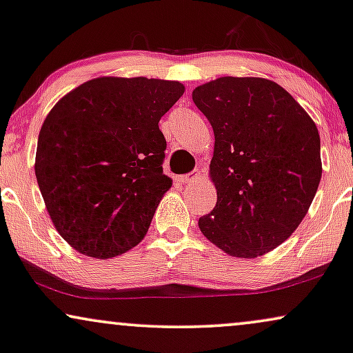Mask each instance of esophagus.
Here are the masks:
<instances>
[{
  "mask_svg": "<svg viewBox=\"0 0 353 353\" xmlns=\"http://www.w3.org/2000/svg\"><path fill=\"white\" fill-rule=\"evenodd\" d=\"M177 179H179V182H182V184H189V182H194L199 179V172L194 171V172L184 174V176H179Z\"/></svg>",
  "mask_w": 353,
  "mask_h": 353,
  "instance_id": "esophagus-1",
  "label": "esophagus"
}]
</instances>
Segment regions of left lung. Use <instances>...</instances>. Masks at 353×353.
Listing matches in <instances>:
<instances>
[{
    "instance_id": "left-lung-1",
    "label": "left lung",
    "mask_w": 353,
    "mask_h": 353,
    "mask_svg": "<svg viewBox=\"0 0 353 353\" xmlns=\"http://www.w3.org/2000/svg\"><path fill=\"white\" fill-rule=\"evenodd\" d=\"M192 99L215 133L218 199L199 228L230 256H262L290 238L313 202L323 174L318 128L270 79L218 78Z\"/></svg>"
}]
</instances>
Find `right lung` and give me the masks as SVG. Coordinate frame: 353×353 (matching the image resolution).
Instances as JSON below:
<instances>
[{
  "label": "right lung",
  "mask_w": 353,
  "mask_h": 353,
  "mask_svg": "<svg viewBox=\"0 0 353 353\" xmlns=\"http://www.w3.org/2000/svg\"><path fill=\"white\" fill-rule=\"evenodd\" d=\"M179 81L91 79L60 99L39 133L35 177L58 233L91 257L119 256L145 238L164 192L159 120Z\"/></svg>",
  "instance_id": "obj_1"
}]
</instances>
